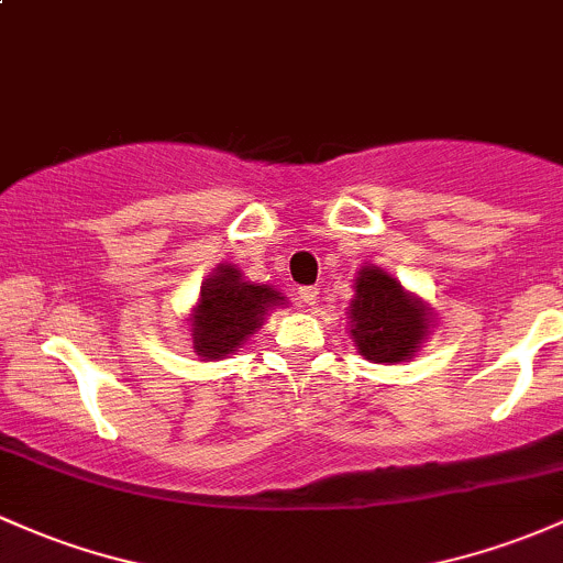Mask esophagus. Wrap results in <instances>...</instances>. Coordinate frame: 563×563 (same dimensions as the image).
<instances>
[{"label": "esophagus", "mask_w": 563, "mask_h": 563, "mask_svg": "<svg viewBox=\"0 0 563 563\" xmlns=\"http://www.w3.org/2000/svg\"><path fill=\"white\" fill-rule=\"evenodd\" d=\"M317 295H319V292H317V287H300V289H298V298L303 300L306 306H313V303H317Z\"/></svg>", "instance_id": "1"}]
</instances>
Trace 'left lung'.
Masks as SVG:
<instances>
[{
	"label": "left lung",
	"mask_w": 563,
	"mask_h": 563,
	"mask_svg": "<svg viewBox=\"0 0 563 563\" xmlns=\"http://www.w3.org/2000/svg\"><path fill=\"white\" fill-rule=\"evenodd\" d=\"M354 300L349 306V332L354 346L371 362H405L424 343L432 311L416 295L405 292L376 265H365L354 279Z\"/></svg>",
	"instance_id": "8db88e82"
}]
</instances>
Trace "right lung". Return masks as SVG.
Returning a JSON list of instances; mask_svg holds the SVG:
<instances>
[{
    "mask_svg": "<svg viewBox=\"0 0 563 563\" xmlns=\"http://www.w3.org/2000/svg\"><path fill=\"white\" fill-rule=\"evenodd\" d=\"M276 306H284V295L274 287L246 282L235 265H217L190 313L192 349L203 360L233 354Z\"/></svg>",
    "mask_w": 563,
    "mask_h": 563,
    "instance_id": "obj_1",
    "label": "right lung"
}]
</instances>
